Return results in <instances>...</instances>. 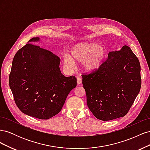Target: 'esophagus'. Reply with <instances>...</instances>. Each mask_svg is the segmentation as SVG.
<instances>
[{"label": "esophagus", "instance_id": "obj_1", "mask_svg": "<svg viewBox=\"0 0 150 150\" xmlns=\"http://www.w3.org/2000/svg\"><path fill=\"white\" fill-rule=\"evenodd\" d=\"M77 83H78V84H81V83H82V79L79 78V77H78L77 78Z\"/></svg>", "mask_w": 150, "mask_h": 150}]
</instances>
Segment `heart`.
<instances>
[{
  "label": "heart",
  "mask_w": 150,
  "mask_h": 150,
  "mask_svg": "<svg viewBox=\"0 0 150 150\" xmlns=\"http://www.w3.org/2000/svg\"><path fill=\"white\" fill-rule=\"evenodd\" d=\"M106 54V49L102 44L94 42H82L75 45L70 51V56H65L63 62L66 67L72 68L74 62L83 61L84 69L92 72L98 69L103 63Z\"/></svg>",
  "instance_id": "1"
}]
</instances>
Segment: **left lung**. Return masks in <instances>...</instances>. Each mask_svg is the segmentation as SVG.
Here are the masks:
<instances>
[{"label":"left lung","instance_id":"1","mask_svg":"<svg viewBox=\"0 0 150 150\" xmlns=\"http://www.w3.org/2000/svg\"><path fill=\"white\" fill-rule=\"evenodd\" d=\"M141 66L129 47L109 52L98 69L83 74L87 105L96 118L110 121L125 116L140 91Z\"/></svg>","mask_w":150,"mask_h":150}]
</instances>
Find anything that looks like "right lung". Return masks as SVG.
<instances>
[{"label":"right lung","instance_id":"add662e5","mask_svg":"<svg viewBox=\"0 0 150 150\" xmlns=\"http://www.w3.org/2000/svg\"><path fill=\"white\" fill-rule=\"evenodd\" d=\"M39 38L29 42H36ZM57 56L28 43L13 57L9 86L18 108L24 114L48 120L59 112L67 95L76 87L75 76L66 77Z\"/></svg>","mask_w":150,"mask_h":150}]
</instances>
